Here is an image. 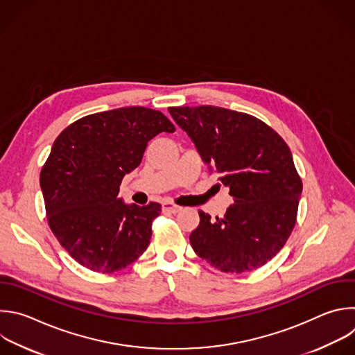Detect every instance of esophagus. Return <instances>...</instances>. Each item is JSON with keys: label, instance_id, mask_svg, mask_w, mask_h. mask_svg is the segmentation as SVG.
Here are the masks:
<instances>
[{"label": "esophagus", "instance_id": "34e87169", "mask_svg": "<svg viewBox=\"0 0 355 355\" xmlns=\"http://www.w3.org/2000/svg\"><path fill=\"white\" fill-rule=\"evenodd\" d=\"M162 209H163V211H170V213H178L181 210L180 206H177L174 203H170V202H164L162 205Z\"/></svg>", "mask_w": 355, "mask_h": 355}]
</instances>
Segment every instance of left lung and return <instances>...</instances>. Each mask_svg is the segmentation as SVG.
<instances>
[{
  "instance_id": "8db88e82",
  "label": "left lung",
  "mask_w": 355,
  "mask_h": 355,
  "mask_svg": "<svg viewBox=\"0 0 355 355\" xmlns=\"http://www.w3.org/2000/svg\"><path fill=\"white\" fill-rule=\"evenodd\" d=\"M202 160L220 173L234 203L223 217L199 210L189 241L225 273L252 272L286 244L295 225L302 181L283 138L258 118L214 105L168 107Z\"/></svg>"
}]
</instances>
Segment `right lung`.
<instances>
[{
    "label": "right lung",
    "instance_id": "obj_1",
    "mask_svg": "<svg viewBox=\"0 0 355 355\" xmlns=\"http://www.w3.org/2000/svg\"><path fill=\"white\" fill-rule=\"evenodd\" d=\"M174 131L163 112L134 105L86 115L54 141L40 187L49 225L78 263L114 273L146 251L162 206L127 205L118 192L148 142Z\"/></svg>",
    "mask_w": 355,
    "mask_h": 355
}]
</instances>
